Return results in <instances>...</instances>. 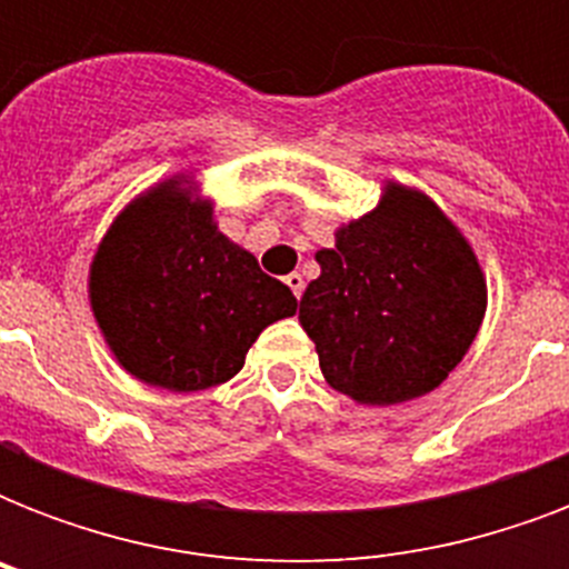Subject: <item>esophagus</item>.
Segmentation results:
<instances>
[{"mask_svg": "<svg viewBox=\"0 0 569 569\" xmlns=\"http://www.w3.org/2000/svg\"><path fill=\"white\" fill-rule=\"evenodd\" d=\"M286 286L292 289L295 298H301V295H303V277L298 274V271H292V274H286Z\"/></svg>", "mask_w": 569, "mask_h": 569, "instance_id": "obj_1", "label": "esophagus"}]
</instances>
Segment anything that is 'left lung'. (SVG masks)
Returning a JSON list of instances; mask_svg holds the SVG:
<instances>
[{
	"mask_svg": "<svg viewBox=\"0 0 569 569\" xmlns=\"http://www.w3.org/2000/svg\"><path fill=\"white\" fill-rule=\"evenodd\" d=\"M301 328L321 375L360 405H401L440 387L472 346L487 283L469 241L422 191L389 182L375 212L316 253Z\"/></svg>",
	"mask_w": 569,
	"mask_h": 569,
	"instance_id": "obj_1",
	"label": "left lung"
}]
</instances>
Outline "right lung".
Masks as SVG:
<instances>
[{
	"label": "right lung",
	"instance_id": "right-lung-1",
	"mask_svg": "<svg viewBox=\"0 0 569 569\" xmlns=\"http://www.w3.org/2000/svg\"><path fill=\"white\" fill-rule=\"evenodd\" d=\"M91 310L118 363L150 387L197 392L230 380L292 289L212 221L180 177L129 203L91 262Z\"/></svg>",
	"mask_w": 569,
	"mask_h": 569
}]
</instances>
